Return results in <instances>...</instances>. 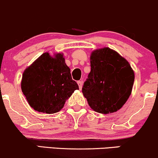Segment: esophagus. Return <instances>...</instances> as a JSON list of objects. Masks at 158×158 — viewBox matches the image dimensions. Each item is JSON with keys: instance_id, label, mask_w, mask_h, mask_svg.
<instances>
[{"instance_id": "34e87169", "label": "esophagus", "mask_w": 158, "mask_h": 158, "mask_svg": "<svg viewBox=\"0 0 158 158\" xmlns=\"http://www.w3.org/2000/svg\"><path fill=\"white\" fill-rule=\"evenodd\" d=\"M77 84H78L80 89H82V86H83V81H77Z\"/></svg>"}]
</instances>
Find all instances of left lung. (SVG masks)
<instances>
[{
	"instance_id": "1",
	"label": "left lung",
	"mask_w": 158,
	"mask_h": 158,
	"mask_svg": "<svg viewBox=\"0 0 158 158\" xmlns=\"http://www.w3.org/2000/svg\"><path fill=\"white\" fill-rule=\"evenodd\" d=\"M91 72L82 92L89 106L102 114L117 112L130 96L135 74L129 62L108 47L92 52Z\"/></svg>"
}]
</instances>
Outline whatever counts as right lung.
<instances>
[{"mask_svg":"<svg viewBox=\"0 0 158 158\" xmlns=\"http://www.w3.org/2000/svg\"><path fill=\"white\" fill-rule=\"evenodd\" d=\"M21 89L31 108L53 114L64 107L66 100L79 87L72 78L63 54L57 53L53 57L46 52L26 69Z\"/></svg>","mask_w":158,"mask_h":158,"instance_id":"right-lung-1","label":"right lung"}]
</instances>
